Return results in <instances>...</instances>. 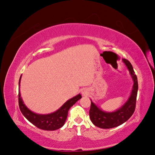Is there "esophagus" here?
<instances>
[{
  "instance_id": "esophagus-1",
  "label": "esophagus",
  "mask_w": 155,
  "mask_h": 155,
  "mask_svg": "<svg viewBox=\"0 0 155 155\" xmlns=\"http://www.w3.org/2000/svg\"><path fill=\"white\" fill-rule=\"evenodd\" d=\"M81 93L84 96L87 95V94H88V90H87V88H83L81 90Z\"/></svg>"
}]
</instances>
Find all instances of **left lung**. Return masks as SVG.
<instances>
[{"instance_id": "obj_1", "label": "left lung", "mask_w": 155, "mask_h": 155, "mask_svg": "<svg viewBox=\"0 0 155 155\" xmlns=\"http://www.w3.org/2000/svg\"><path fill=\"white\" fill-rule=\"evenodd\" d=\"M122 62L127 68L134 81L132 91L127 101L115 111L107 112L97 107V105L94 104L91 100V105L89 111L90 117L94 125L101 129L114 128L120 125L130 118L135 110L138 87L137 77L135 74L130 62L124 58L122 59Z\"/></svg>"}]
</instances>
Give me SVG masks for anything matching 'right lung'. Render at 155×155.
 Segmentation results:
<instances>
[{
  "label": "right lung",
  "instance_id": "add662e5",
  "mask_svg": "<svg viewBox=\"0 0 155 155\" xmlns=\"http://www.w3.org/2000/svg\"><path fill=\"white\" fill-rule=\"evenodd\" d=\"M21 78V76L19 78L18 85H20ZM81 98V94H78L67 101L56 111L49 114H38L31 111L27 108L21 97L20 91H18V106L24 116L35 126L43 130L54 131L60 129L64 125L68 117V110Z\"/></svg>",
  "mask_w": 155,
  "mask_h": 155
}]
</instances>
